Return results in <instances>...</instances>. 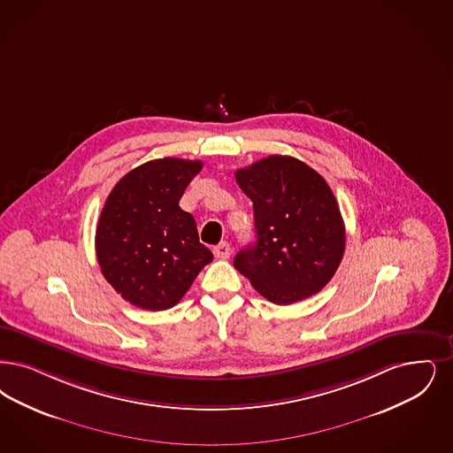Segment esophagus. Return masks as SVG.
Returning <instances> with one entry per match:
<instances>
[{"instance_id": "obj_1", "label": "esophagus", "mask_w": 453, "mask_h": 453, "mask_svg": "<svg viewBox=\"0 0 453 453\" xmlns=\"http://www.w3.org/2000/svg\"><path fill=\"white\" fill-rule=\"evenodd\" d=\"M231 253H233L231 244L226 242V241H222L220 244H218V246L214 248V256H216L218 259H227V257L231 256Z\"/></svg>"}]
</instances>
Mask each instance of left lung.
Instances as JSON below:
<instances>
[{
  "instance_id": "1",
  "label": "left lung",
  "mask_w": 453,
  "mask_h": 453,
  "mask_svg": "<svg viewBox=\"0 0 453 453\" xmlns=\"http://www.w3.org/2000/svg\"><path fill=\"white\" fill-rule=\"evenodd\" d=\"M253 200L256 242L235 254L234 268L276 305L319 293L345 250L344 220L324 177L293 157L272 155L235 172Z\"/></svg>"
}]
</instances>
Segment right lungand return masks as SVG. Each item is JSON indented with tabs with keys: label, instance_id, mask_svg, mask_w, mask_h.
Returning a JSON list of instances; mask_svg holds the SVG:
<instances>
[{
	"label": "right lung",
	"instance_id": "obj_1",
	"mask_svg": "<svg viewBox=\"0 0 453 453\" xmlns=\"http://www.w3.org/2000/svg\"><path fill=\"white\" fill-rule=\"evenodd\" d=\"M199 160L160 158L136 166L111 190L96 229V253L109 285L143 310L175 307L214 256L179 202Z\"/></svg>",
	"mask_w": 453,
	"mask_h": 453
}]
</instances>
